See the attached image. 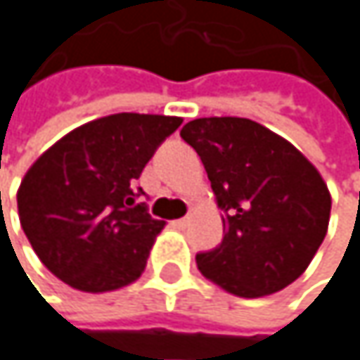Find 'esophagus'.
Segmentation results:
<instances>
[{
	"instance_id": "obj_1",
	"label": "esophagus",
	"mask_w": 360,
	"mask_h": 360,
	"mask_svg": "<svg viewBox=\"0 0 360 360\" xmlns=\"http://www.w3.org/2000/svg\"><path fill=\"white\" fill-rule=\"evenodd\" d=\"M187 223H189V217H183V219H177V221H173V227H177V229H183V227H187Z\"/></svg>"
}]
</instances>
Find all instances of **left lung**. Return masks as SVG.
Returning a JSON list of instances; mask_svg holds the SVG:
<instances>
[{"mask_svg": "<svg viewBox=\"0 0 360 360\" xmlns=\"http://www.w3.org/2000/svg\"><path fill=\"white\" fill-rule=\"evenodd\" d=\"M181 137L198 152L223 210V242L195 256L200 273L240 298L296 281L329 225L331 195L319 171L250 118H195Z\"/></svg>", "mask_w": 360, "mask_h": 360, "instance_id": "obj_1", "label": "left lung"}]
</instances>
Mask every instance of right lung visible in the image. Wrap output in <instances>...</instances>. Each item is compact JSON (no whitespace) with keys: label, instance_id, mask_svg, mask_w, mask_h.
I'll return each mask as SVG.
<instances>
[{"label":"right lung","instance_id":"1","mask_svg":"<svg viewBox=\"0 0 360 360\" xmlns=\"http://www.w3.org/2000/svg\"><path fill=\"white\" fill-rule=\"evenodd\" d=\"M183 118L120 112L77 127L27 171L18 187L20 225L39 260L81 292L133 283L165 221L135 189L158 146Z\"/></svg>","mask_w":360,"mask_h":360}]
</instances>
